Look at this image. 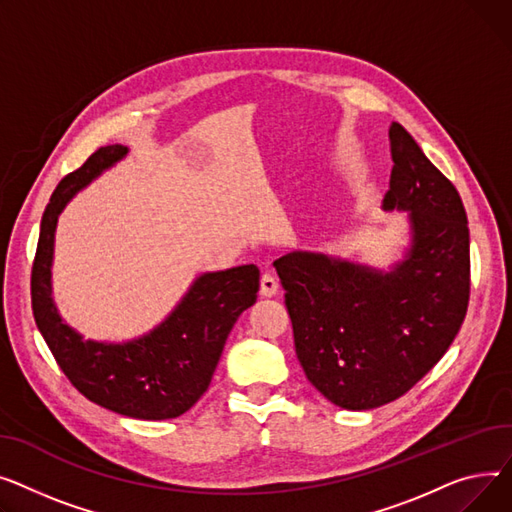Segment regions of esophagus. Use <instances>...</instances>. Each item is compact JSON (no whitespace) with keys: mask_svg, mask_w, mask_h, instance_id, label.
<instances>
[{"mask_svg":"<svg viewBox=\"0 0 512 512\" xmlns=\"http://www.w3.org/2000/svg\"><path fill=\"white\" fill-rule=\"evenodd\" d=\"M277 291H279V281H277V277H273V275H262V279H260V293L264 295V297H273V295H277Z\"/></svg>","mask_w":512,"mask_h":512,"instance_id":"34e87169","label":"esophagus"}]
</instances>
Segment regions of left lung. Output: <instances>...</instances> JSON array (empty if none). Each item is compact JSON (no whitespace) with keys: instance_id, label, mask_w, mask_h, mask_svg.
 I'll use <instances>...</instances> for the list:
<instances>
[{"instance_id":"8db88e82","label":"left lung","mask_w":512,"mask_h":512,"mask_svg":"<svg viewBox=\"0 0 512 512\" xmlns=\"http://www.w3.org/2000/svg\"><path fill=\"white\" fill-rule=\"evenodd\" d=\"M384 210L409 221L388 270L322 252L275 260L299 364L337 407L366 411L405 395L455 341L469 304V227L457 188L397 122Z\"/></svg>"}]
</instances>
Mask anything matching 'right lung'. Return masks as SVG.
<instances>
[{
  "label": "right lung",
  "instance_id": "add662e5",
  "mask_svg": "<svg viewBox=\"0 0 512 512\" xmlns=\"http://www.w3.org/2000/svg\"><path fill=\"white\" fill-rule=\"evenodd\" d=\"M126 155L128 146H103L55 188L30 277L33 314L55 362L88 401L134 419H171L206 393L233 324L256 302L260 270L244 264L202 273L161 324L132 341L84 339L66 324L51 295L57 219L80 190Z\"/></svg>",
  "mask_w": 512,
  "mask_h": 512
}]
</instances>
